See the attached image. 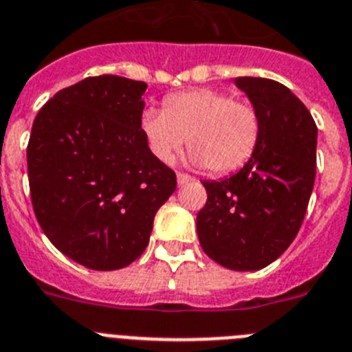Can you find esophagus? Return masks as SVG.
Wrapping results in <instances>:
<instances>
[{"mask_svg":"<svg viewBox=\"0 0 352 352\" xmlns=\"http://www.w3.org/2000/svg\"><path fill=\"white\" fill-rule=\"evenodd\" d=\"M189 180H193V177L182 172L177 173V182H179V184H186V182H189Z\"/></svg>","mask_w":352,"mask_h":352,"instance_id":"1","label":"esophagus"}]
</instances>
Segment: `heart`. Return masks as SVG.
Returning a JSON list of instances; mask_svg holds the SVG:
<instances>
[{"mask_svg": "<svg viewBox=\"0 0 352 352\" xmlns=\"http://www.w3.org/2000/svg\"><path fill=\"white\" fill-rule=\"evenodd\" d=\"M142 129L155 157L172 163L189 143L191 163L216 175L248 163L261 140V117L252 102L214 88L182 91L164 100V109H146Z\"/></svg>", "mask_w": 352, "mask_h": 352, "instance_id": "heart-1", "label": "heart"}]
</instances>
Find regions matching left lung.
<instances>
[{
	"label": "left lung",
	"instance_id": "8db88e82",
	"mask_svg": "<svg viewBox=\"0 0 352 352\" xmlns=\"http://www.w3.org/2000/svg\"><path fill=\"white\" fill-rule=\"evenodd\" d=\"M235 85L258 111L261 140L239 172L201 182L207 201L197 232L214 262L256 271L276 261L301 228L316 180L317 125L278 81L246 76Z\"/></svg>",
	"mask_w": 352,
	"mask_h": 352
}]
</instances>
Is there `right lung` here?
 I'll use <instances>...</instances> for the list:
<instances>
[{
    "instance_id": "add662e5",
    "label": "right lung",
    "mask_w": 352,
    "mask_h": 352,
    "mask_svg": "<svg viewBox=\"0 0 352 352\" xmlns=\"http://www.w3.org/2000/svg\"><path fill=\"white\" fill-rule=\"evenodd\" d=\"M145 90L122 76L87 78L58 91L33 122L26 157L36 221L54 248L88 269L136 261L177 188L143 134Z\"/></svg>"
}]
</instances>
